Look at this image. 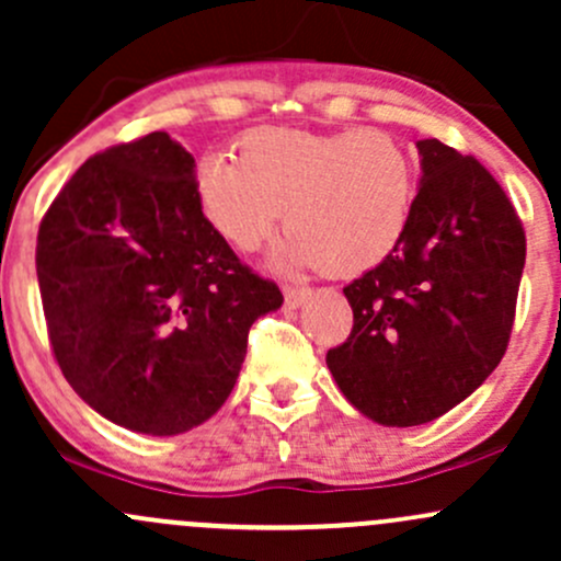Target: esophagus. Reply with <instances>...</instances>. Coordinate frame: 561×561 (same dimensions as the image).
<instances>
[{
    "label": "esophagus",
    "mask_w": 561,
    "mask_h": 561,
    "mask_svg": "<svg viewBox=\"0 0 561 561\" xmlns=\"http://www.w3.org/2000/svg\"><path fill=\"white\" fill-rule=\"evenodd\" d=\"M307 297H310V288H294V286L283 288V299H286L288 307H299Z\"/></svg>",
    "instance_id": "esophagus-1"
}]
</instances>
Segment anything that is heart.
I'll use <instances>...</instances> for the list:
<instances>
[{"label":"heart","instance_id":"b5f03b06","mask_svg":"<svg viewBox=\"0 0 561 561\" xmlns=\"http://www.w3.org/2000/svg\"><path fill=\"white\" fill-rule=\"evenodd\" d=\"M414 186L403 144L377 128L256 130L238 144V160L208 154L197 165V201L227 243L256 251L283 219L291 234L280 262L329 275L371 270L401 243Z\"/></svg>","mask_w":561,"mask_h":561}]
</instances>
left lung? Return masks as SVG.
I'll return each mask as SVG.
<instances>
[{
  "mask_svg": "<svg viewBox=\"0 0 561 561\" xmlns=\"http://www.w3.org/2000/svg\"><path fill=\"white\" fill-rule=\"evenodd\" d=\"M417 152L407 232L342 288L353 331L327 353L342 396L388 427L442 417L495 371L527 254L519 216L479 160L438 138L417 141Z\"/></svg>",
  "mask_w": 561,
  "mask_h": 561,
  "instance_id": "left-lung-1",
  "label": "left lung"
}]
</instances>
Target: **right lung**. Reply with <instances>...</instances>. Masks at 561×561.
<instances>
[{
    "label": "right lung",
    "mask_w": 561,
    "mask_h": 561,
    "mask_svg": "<svg viewBox=\"0 0 561 561\" xmlns=\"http://www.w3.org/2000/svg\"><path fill=\"white\" fill-rule=\"evenodd\" d=\"M47 334L64 377L110 423L176 436L230 399L278 286L232 254L165 130L90 158L37 234Z\"/></svg>",
    "instance_id": "right-lung-1"
}]
</instances>
